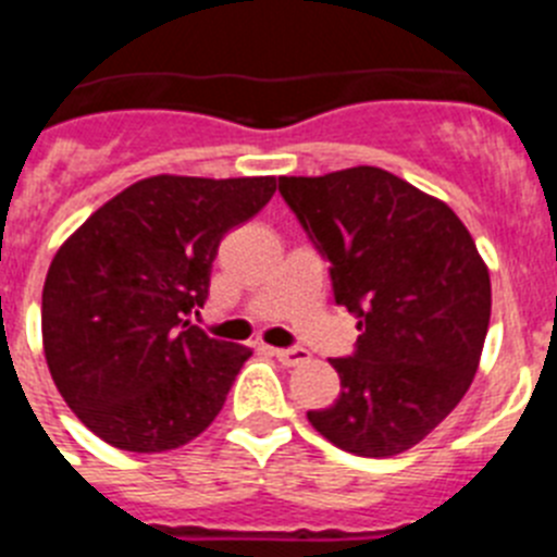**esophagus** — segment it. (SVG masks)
Returning <instances> with one entry per match:
<instances>
[{"instance_id":"1","label":"esophagus","mask_w":557,"mask_h":557,"mask_svg":"<svg viewBox=\"0 0 557 557\" xmlns=\"http://www.w3.org/2000/svg\"><path fill=\"white\" fill-rule=\"evenodd\" d=\"M273 357L278 359V362H282V366H301V362H307L309 359V351L307 348H298V346H293V348H273Z\"/></svg>"}]
</instances>
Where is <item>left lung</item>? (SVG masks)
I'll return each mask as SVG.
<instances>
[{
	"label": "left lung",
	"instance_id": "8db88e82",
	"mask_svg": "<svg viewBox=\"0 0 557 557\" xmlns=\"http://www.w3.org/2000/svg\"><path fill=\"white\" fill-rule=\"evenodd\" d=\"M332 268L334 301L357 318L351 357L332 359L339 396L314 430L359 457L424 441L476 373L491 321L488 268L455 211L379 166L278 178Z\"/></svg>",
	"mask_w": 557,
	"mask_h": 557
}]
</instances>
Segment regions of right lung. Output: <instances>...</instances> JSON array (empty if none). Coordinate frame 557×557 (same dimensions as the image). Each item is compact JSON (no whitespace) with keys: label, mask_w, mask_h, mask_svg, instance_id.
<instances>
[{"label":"right lung","mask_w":557,"mask_h":557,"mask_svg":"<svg viewBox=\"0 0 557 557\" xmlns=\"http://www.w3.org/2000/svg\"><path fill=\"white\" fill-rule=\"evenodd\" d=\"M275 178L156 175L69 236L41 295L44 354L63 401L106 444L178 449L223 410L250 348L189 321L220 239L262 209Z\"/></svg>","instance_id":"right-lung-1"}]
</instances>
